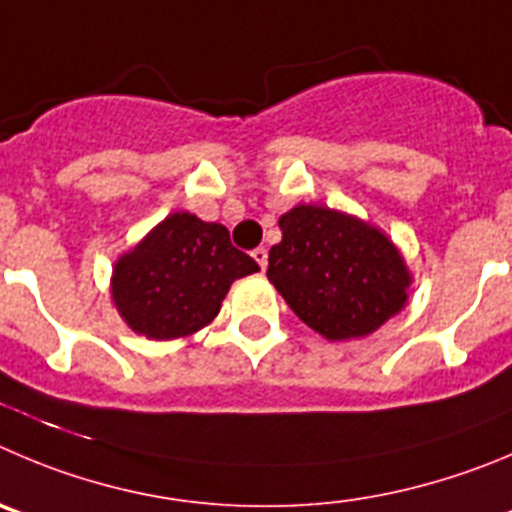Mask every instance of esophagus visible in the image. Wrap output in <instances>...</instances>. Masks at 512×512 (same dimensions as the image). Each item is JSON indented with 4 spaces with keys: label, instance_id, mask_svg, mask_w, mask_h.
<instances>
[{
    "label": "esophagus",
    "instance_id": "obj_1",
    "mask_svg": "<svg viewBox=\"0 0 512 512\" xmlns=\"http://www.w3.org/2000/svg\"><path fill=\"white\" fill-rule=\"evenodd\" d=\"M252 260L260 265V270H265V267H267V250H265V247H257V250H252Z\"/></svg>",
    "mask_w": 512,
    "mask_h": 512
}]
</instances>
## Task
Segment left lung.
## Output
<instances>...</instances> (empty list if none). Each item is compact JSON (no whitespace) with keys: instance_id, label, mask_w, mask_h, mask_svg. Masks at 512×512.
I'll list each match as a JSON object with an SVG mask.
<instances>
[{"instance_id":"left-lung-1","label":"left lung","mask_w":512,"mask_h":512,"mask_svg":"<svg viewBox=\"0 0 512 512\" xmlns=\"http://www.w3.org/2000/svg\"><path fill=\"white\" fill-rule=\"evenodd\" d=\"M278 224L267 280L315 333L364 338L407 305L412 272L379 227L321 204H298Z\"/></svg>"}]
</instances>
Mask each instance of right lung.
<instances>
[{"mask_svg":"<svg viewBox=\"0 0 512 512\" xmlns=\"http://www.w3.org/2000/svg\"><path fill=\"white\" fill-rule=\"evenodd\" d=\"M257 270V262L229 242L224 224L171 212L118 257L111 300L133 333L174 341L209 326L229 285Z\"/></svg>","mask_w":512,"mask_h":512,"instance_id":"obj_1","label":"right lung"}]
</instances>
